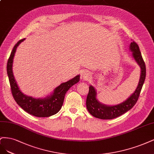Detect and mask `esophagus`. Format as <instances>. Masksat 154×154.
<instances>
[{
  "label": "esophagus",
  "instance_id": "esophagus-1",
  "mask_svg": "<svg viewBox=\"0 0 154 154\" xmlns=\"http://www.w3.org/2000/svg\"><path fill=\"white\" fill-rule=\"evenodd\" d=\"M91 73L88 71H84L81 74V79L84 81H88L91 78Z\"/></svg>",
  "mask_w": 154,
  "mask_h": 154
}]
</instances>
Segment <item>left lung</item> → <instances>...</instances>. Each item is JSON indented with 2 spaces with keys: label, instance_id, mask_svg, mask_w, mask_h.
Wrapping results in <instances>:
<instances>
[{
  "label": "left lung",
  "instance_id": "1",
  "mask_svg": "<svg viewBox=\"0 0 154 154\" xmlns=\"http://www.w3.org/2000/svg\"><path fill=\"white\" fill-rule=\"evenodd\" d=\"M130 49L133 52L132 56L141 70L140 82L136 91L127 100L123 103L117 106H107L103 105L97 100L95 88L90 86L89 87V92L86 98V107L89 112L94 117L103 120H111L120 116L129 111L136 103L140 97L143 83L145 80L146 66L138 45L134 41H132L131 43Z\"/></svg>",
  "mask_w": 154,
  "mask_h": 154
}]
</instances>
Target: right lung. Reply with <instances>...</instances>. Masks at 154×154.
Listing matches in <instances>:
<instances>
[{
	"label": "right lung",
	"mask_w": 154,
	"mask_h": 154,
	"mask_svg": "<svg viewBox=\"0 0 154 154\" xmlns=\"http://www.w3.org/2000/svg\"><path fill=\"white\" fill-rule=\"evenodd\" d=\"M24 38L19 40L14 46L7 63V73L10 84L12 95L14 100L23 109L36 117H49L59 111L63 106L64 96L66 91L73 85L79 81V75H77L71 80L62 83L57 87L53 95L45 98L36 99L31 97L23 95L14 78L12 70L13 59L19 44L24 40Z\"/></svg>",
	"instance_id": "add662e5"
}]
</instances>
